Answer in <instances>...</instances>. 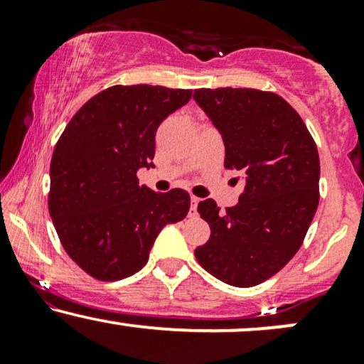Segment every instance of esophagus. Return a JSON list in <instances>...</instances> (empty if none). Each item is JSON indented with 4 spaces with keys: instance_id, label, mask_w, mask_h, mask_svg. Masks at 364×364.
I'll return each instance as SVG.
<instances>
[{
    "instance_id": "obj_1",
    "label": "esophagus",
    "mask_w": 364,
    "mask_h": 364,
    "mask_svg": "<svg viewBox=\"0 0 364 364\" xmlns=\"http://www.w3.org/2000/svg\"><path fill=\"white\" fill-rule=\"evenodd\" d=\"M198 202H200V198L198 196H195V195H191V207H190V214L191 215H196V205H198Z\"/></svg>"
}]
</instances>
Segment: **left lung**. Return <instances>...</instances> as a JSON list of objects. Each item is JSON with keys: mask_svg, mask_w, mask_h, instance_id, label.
Here are the masks:
<instances>
[{"mask_svg": "<svg viewBox=\"0 0 364 364\" xmlns=\"http://www.w3.org/2000/svg\"><path fill=\"white\" fill-rule=\"evenodd\" d=\"M193 99L225 145V169L245 174L240 203L220 212L198 203L210 237L195 250L200 265L229 286L270 279L303 245L320 200V159L301 116L274 92L196 89Z\"/></svg>", "mask_w": 364, "mask_h": 364, "instance_id": "8db88e82", "label": "left lung"}]
</instances>
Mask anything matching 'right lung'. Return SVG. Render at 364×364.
<instances>
[{"instance_id": "add662e5", "label": "right lung", "mask_w": 364, "mask_h": 364, "mask_svg": "<svg viewBox=\"0 0 364 364\" xmlns=\"http://www.w3.org/2000/svg\"><path fill=\"white\" fill-rule=\"evenodd\" d=\"M191 90L112 85L89 99L61 133L51 159L48 205L58 236L97 281L139 272L161 229L190 210L185 190L156 193L136 171L154 168L156 132Z\"/></svg>"}]
</instances>
